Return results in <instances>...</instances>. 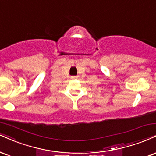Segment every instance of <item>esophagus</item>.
I'll return each mask as SVG.
<instances>
[{
	"label": "esophagus",
	"instance_id": "esophagus-1",
	"mask_svg": "<svg viewBox=\"0 0 156 156\" xmlns=\"http://www.w3.org/2000/svg\"><path fill=\"white\" fill-rule=\"evenodd\" d=\"M77 78H78V76H71V78H72V79H76Z\"/></svg>",
	"mask_w": 156,
	"mask_h": 156
}]
</instances>
